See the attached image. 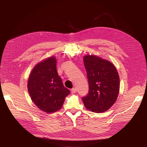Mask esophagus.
I'll list each match as a JSON object with an SVG mask.
<instances>
[{
	"instance_id": "esophagus-1",
	"label": "esophagus",
	"mask_w": 147,
	"mask_h": 147,
	"mask_svg": "<svg viewBox=\"0 0 147 147\" xmlns=\"http://www.w3.org/2000/svg\"><path fill=\"white\" fill-rule=\"evenodd\" d=\"M71 94H75L76 92V89H75V88H73V89H72L71 90Z\"/></svg>"
}]
</instances>
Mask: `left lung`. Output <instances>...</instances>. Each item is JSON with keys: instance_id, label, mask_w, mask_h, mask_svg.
<instances>
[{"instance_id": "left-lung-1", "label": "left lung", "mask_w": 147, "mask_h": 147, "mask_svg": "<svg viewBox=\"0 0 147 147\" xmlns=\"http://www.w3.org/2000/svg\"><path fill=\"white\" fill-rule=\"evenodd\" d=\"M89 82V94L82 98L85 107L92 112L109 110L119 92V77L112 63L94 55L84 57Z\"/></svg>"}]
</instances>
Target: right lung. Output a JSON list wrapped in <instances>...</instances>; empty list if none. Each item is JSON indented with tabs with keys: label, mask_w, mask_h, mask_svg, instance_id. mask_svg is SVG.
Returning a JSON list of instances; mask_svg holds the SVG:
<instances>
[{
	"label": "right lung",
	"mask_w": 147,
	"mask_h": 147,
	"mask_svg": "<svg viewBox=\"0 0 147 147\" xmlns=\"http://www.w3.org/2000/svg\"><path fill=\"white\" fill-rule=\"evenodd\" d=\"M57 60L51 57L37 63L31 71L28 89L32 102L45 113H53L61 108L69 89L63 86L57 71Z\"/></svg>",
	"instance_id": "1"
}]
</instances>
